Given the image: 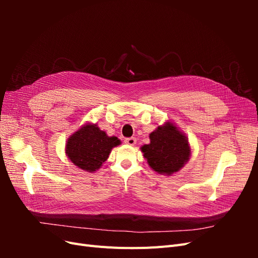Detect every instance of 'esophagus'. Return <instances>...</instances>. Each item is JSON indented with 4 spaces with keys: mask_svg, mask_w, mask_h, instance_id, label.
I'll return each instance as SVG.
<instances>
[{
    "mask_svg": "<svg viewBox=\"0 0 258 258\" xmlns=\"http://www.w3.org/2000/svg\"><path fill=\"white\" fill-rule=\"evenodd\" d=\"M124 143L128 144V145H135L137 143V139L134 138V137L127 138V139H124Z\"/></svg>",
    "mask_w": 258,
    "mask_h": 258,
    "instance_id": "1",
    "label": "esophagus"
}]
</instances>
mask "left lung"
I'll return each mask as SVG.
<instances>
[{
    "instance_id": "8db88e82",
    "label": "left lung",
    "mask_w": 258,
    "mask_h": 258,
    "mask_svg": "<svg viewBox=\"0 0 258 258\" xmlns=\"http://www.w3.org/2000/svg\"><path fill=\"white\" fill-rule=\"evenodd\" d=\"M150 139L151 143L142 146L141 150L156 172L170 175L177 172L188 160V142L172 123L167 122L163 127H158L150 135Z\"/></svg>"
}]
</instances>
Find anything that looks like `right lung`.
<instances>
[{
  "mask_svg": "<svg viewBox=\"0 0 258 258\" xmlns=\"http://www.w3.org/2000/svg\"><path fill=\"white\" fill-rule=\"evenodd\" d=\"M118 144V139L107 137L97 124H86L68 140L66 153L75 166L92 172L101 167L112 148Z\"/></svg>",
  "mask_w": 258,
  "mask_h": 258,
  "instance_id": "obj_1",
  "label": "right lung"
}]
</instances>
